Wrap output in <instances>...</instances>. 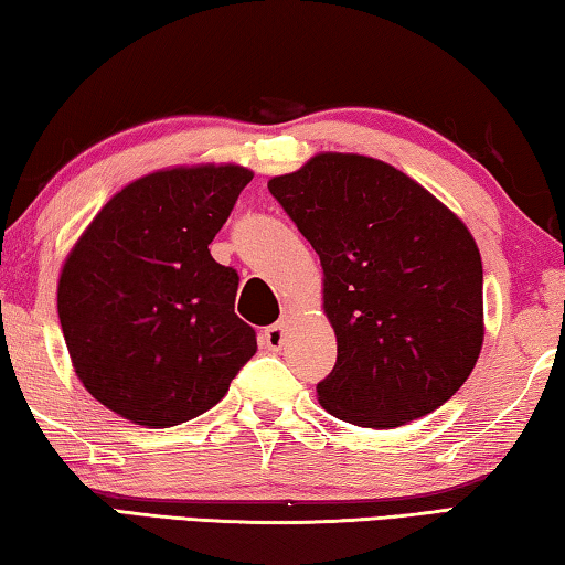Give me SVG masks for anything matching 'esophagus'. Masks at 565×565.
I'll use <instances>...</instances> for the list:
<instances>
[{
    "label": "esophagus",
    "mask_w": 565,
    "mask_h": 565,
    "mask_svg": "<svg viewBox=\"0 0 565 565\" xmlns=\"http://www.w3.org/2000/svg\"><path fill=\"white\" fill-rule=\"evenodd\" d=\"M262 339H264V343H266V349H271V351H279V349L284 347V341H286V331H284L281 323H274V327L264 329Z\"/></svg>",
    "instance_id": "34e87169"
}]
</instances>
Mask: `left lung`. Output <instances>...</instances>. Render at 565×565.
<instances>
[{
  "mask_svg": "<svg viewBox=\"0 0 565 565\" xmlns=\"http://www.w3.org/2000/svg\"><path fill=\"white\" fill-rule=\"evenodd\" d=\"M269 191L323 269L337 366L317 386L331 416L398 428L444 406L483 347V266L451 209L404 171L321 151Z\"/></svg>",
  "mask_w": 565,
  "mask_h": 565,
  "instance_id": "8db88e82",
  "label": "left lung"
}]
</instances>
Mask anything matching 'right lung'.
I'll return each instance as SVG.
<instances>
[{
  "mask_svg": "<svg viewBox=\"0 0 565 565\" xmlns=\"http://www.w3.org/2000/svg\"><path fill=\"white\" fill-rule=\"evenodd\" d=\"M254 171L169 167L134 179L64 259L56 309L76 379L131 424L167 428L224 398L256 353L238 274L209 244Z\"/></svg>",
  "mask_w": 565,
  "mask_h": 565,
  "instance_id": "1",
  "label": "right lung"
}]
</instances>
